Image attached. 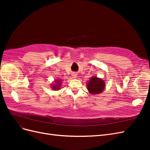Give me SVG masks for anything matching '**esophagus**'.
I'll list each match as a JSON object with an SVG mask.
<instances>
[{"label": "esophagus", "instance_id": "1", "mask_svg": "<svg viewBox=\"0 0 150 150\" xmlns=\"http://www.w3.org/2000/svg\"><path fill=\"white\" fill-rule=\"evenodd\" d=\"M72 76H73L74 78H76V77H77V74H75V73H74V74H72Z\"/></svg>", "mask_w": 150, "mask_h": 150}]
</instances>
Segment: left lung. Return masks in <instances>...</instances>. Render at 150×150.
<instances>
[{"label":"left lung","instance_id":"1","mask_svg":"<svg viewBox=\"0 0 150 150\" xmlns=\"http://www.w3.org/2000/svg\"><path fill=\"white\" fill-rule=\"evenodd\" d=\"M88 89L91 94H99L104 90L105 88L104 81L97 77H93L90 79L87 85Z\"/></svg>","mask_w":150,"mask_h":150}]
</instances>
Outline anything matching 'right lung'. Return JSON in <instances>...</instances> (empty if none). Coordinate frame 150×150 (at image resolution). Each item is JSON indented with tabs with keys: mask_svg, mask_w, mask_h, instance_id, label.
Wrapping results in <instances>:
<instances>
[{
	"mask_svg": "<svg viewBox=\"0 0 150 150\" xmlns=\"http://www.w3.org/2000/svg\"><path fill=\"white\" fill-rule=\"evenodd\" d=\"M56 83H57L56 84L52 86V89H54V90H57V89H59L60 88L59 87V86H61V85H60V83H61L59 82V81H57V80H56Z\"/></svg>",
	"mask_w": 150,
	"mask_h": 150,
	"instance_id": "1",
	"label": "right lung"
}]
</instances>
